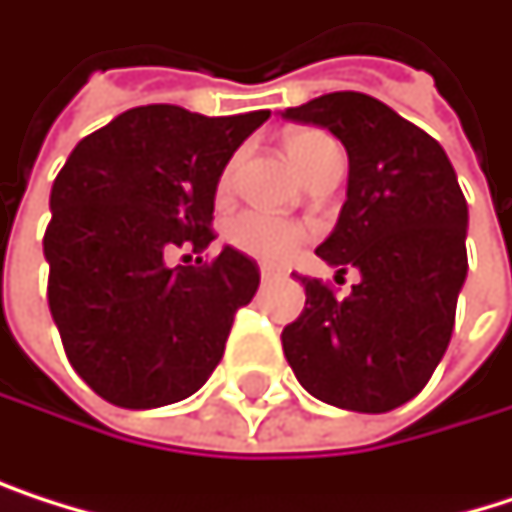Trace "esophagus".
<instances>
[{"instance_id": "esophagus-1", "label": "esophagus", "mask_w": 512, "mask_h": 512, "mask_svg": "<svg viewBox=\"0 0 512 512\" xmlns=\"http://www.w3.org/2000/svg\"><path fill=\"white\" fill-rule=\"evenodd\" d=\"M259 274H262V280L268 283V280H274V277H277V268H271V265H262V268H259Z\"/></svg>"}]
</instances>
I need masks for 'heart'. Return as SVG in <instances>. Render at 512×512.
Returning a JSON list of instances; mask_svg holds the SVG:
<instances>
[{
  "label": "heart",
  "instance_id": "obj_1",
  "mask_svg": "<svg viewBox=\"0 0 512 512\" xmlns=\"http://www.w3.org/2000/svg\"><path fill=\"white\" fill-rule=\"evenodd\" d=\"M326 144H332V138H326L323 132H295V135H289L286 150L304 174L316 162V156L326 150ZM232 180H235V159L223 168V174L217 180L220 196L229 193ZM304 238H307V229L301 223L283 220V217H274L265 211H241L226 223V241L235 250H241L259 262H286L301 247Z\"/></svg>",
  "mask_w": 512,
  "mask_h": 512
}]
</instances>
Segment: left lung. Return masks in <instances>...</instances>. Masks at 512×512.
Wrapping results in <instances>:
<instances>
[{"instance_id":"obj_1","label":"left lung","mask_w":512,"mask_h":512,"mask_svg":"<svg viewBox=\"0 0 512 512\" xmlns=\"http://www.w3.org/2000/svg\"><path fill=\"white\" fill-rule=\"evenodd\" d=\"M329 129L350 156L347 202L316 256L362 277L350 295L298 277L307 301L280 335L289 368L319 401L386 413L422 392L456 326L468 274V202L443 147L365 93L286 108Z\"/></svg>"}]
</instances>
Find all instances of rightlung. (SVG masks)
Instances as JSON below:
<instances>
[{
	"label": "right lung",
	"mask_w": 512,
	"mask_h": 512,
	"mask_svg": "<svg viewBox=\"0 0 512 512\" xmlns=\"http://www.w3.org/2000/svg\"><path fill=\"white\" fill-rule=\"evenodd\" d=\"M271 117H205L177 105L123 111L62 165L50 189L47 304L81 380L105 401L150 410L205 386L259 265L235 247L168 265L214 241L217 180Z\"/></svg>",
	"instance_id": "obj_1"
}]
</instances>
